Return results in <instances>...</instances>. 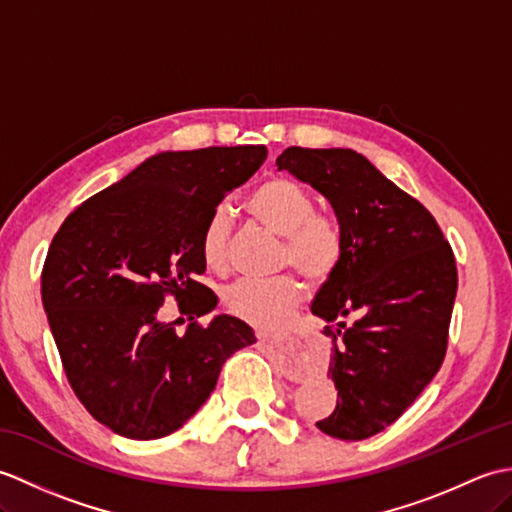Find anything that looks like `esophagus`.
Here are the masks:
<instances>
[{"instance_id": "34e87169", "label": "esophagus", "mask_w": 512, "mask_h": 512, "mask_svg": "<svg viewBox=\"0 0 512 512\" xmlns=\"http://www.w3.org/2000/svg\"><path fill=\"white\" fill-rule=\"evenodd\" d=\"M257 341H259V345H268L270 343V339H268L266 334H257ZM286 376L290 380H303V378H306V369L299 367V365H288L286 367Z\"/></svg>"}]
</instances>
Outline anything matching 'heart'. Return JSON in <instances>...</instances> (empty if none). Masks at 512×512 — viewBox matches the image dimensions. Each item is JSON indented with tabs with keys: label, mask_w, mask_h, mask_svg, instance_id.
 Masks as SVG:
<instances>
[{
	"label": "heart",
	"mask_w": 512,
	"mask_h": 512,
	"mask_svg": "<svg viewBox=\"0 0 512 512\" xmlns=\"http://www.w3.org/2000/svg\"><path fill=\"white\" fill-rule=\"evenodd\" d=\"M246 209L255 222L284 237L281 266H295L310 284H323L339 268L345 253L341 224L314 209L312 193L301 182L286 176L259 182L248 195ZM200 253L204 264L217 273H224L231 264V220L224 209H215L204 222ZM222 301L235 319L262 330H277L299 306L301 286L292 275L242 279L224 292Z\"/></svg>",
	"instance_id": "obj_1"
}]
</instances>
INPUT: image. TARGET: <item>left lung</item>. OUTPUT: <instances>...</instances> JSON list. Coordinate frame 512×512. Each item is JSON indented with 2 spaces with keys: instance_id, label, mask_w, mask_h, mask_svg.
Segmentation results:
<instances>
[{
  "instance_id": "left-lung-1",
  "label": "left lung",
  "mask_w": 512,
  "mask_h": 512,
  "mask_svg": "<svg viewBox=\"0 0 512 512\" xmlns=\"http://www.w3.org/2000/svg\"><path fill=\"white\" fill-rule=\"evenodd\" d=\"M279 169L330 200L345 253L312 301L339 400L317 427L365 440L394 424L442 367L458 292L451 244L424 206L352 149L288 147Z\"/></svg>"
}]
</instances>
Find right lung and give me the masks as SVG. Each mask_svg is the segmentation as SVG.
<instances>
[{"label": "right lung", "mask_w": 512, "mask_h": 512, "mask_svg": "<svg viewBox=\"0 0 512 512\" xmlns=\"http://www.w3.org/2000/svg\"><path fill=\"white\" fill-rule=\"evenodd\" d=\"M268 156L264 145L167 151L65 217L41 270L43 310L63 372L81 405L118 436L178 431L217 385L224 361L257 339L217 314L195 281L204 222ZM169 296L192 323L159 321Z\"/></svg>", "instance_id": "add662e5"}]
</instances>
